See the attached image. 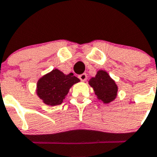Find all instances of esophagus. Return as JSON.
<instances>
[{
    "label": "esophagus",
    "mask_w": 157,
    "mask_h": 157,
    "mask_svg": "<svg viewBox=\"0 0 157 157\" xmlns=\"http://www.w3.org/2000/svg\"><path fill=\"white\" fill-rule=\"evenodd\" d=\"M78 77L80 78V80H81V81H85L87 80V75L85 74V73H83V74L79 75Z\"/></svg>",
    "instance_id": "obj_1"
}]
</instances>
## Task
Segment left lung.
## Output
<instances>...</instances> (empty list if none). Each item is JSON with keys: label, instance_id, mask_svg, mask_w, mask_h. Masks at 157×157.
Segmentation results:
<instances>
[{"label": "left lung", "instance_id": "left-lung-1", "mask_svg": "<svg viewBox=\"0 0 157 157\" xmlns=\"http://www.w3.org/2000/svg\"><path fill=\"white\" fill-rule=\"evenodd\" d=\"M89 84L97 98L104 104H109L117 97L118 87L106 71L99 70L97 75L89 80Z\"/></svg>", "mask_w": 157, "mask_h": 157}]
</instances>
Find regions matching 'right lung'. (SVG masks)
<instances>
[{
  "mask_svg": "<svg viewBox=\"0 0 157 157\" xmlns=\"http://www.w3.org/2000/svg\"><path fill=\"white\" fill-rule=\"evenodd\" d=\"M80 81L73 73L64 74L59 69H53L39 79L36 94L45 105H58L63 102L71 87Z\"/></svg>",
  "mask_w": 157,
  "mask_h": 157,
  "instance_id": "1",
  "label": "right lung"
}]
</instances>
